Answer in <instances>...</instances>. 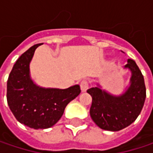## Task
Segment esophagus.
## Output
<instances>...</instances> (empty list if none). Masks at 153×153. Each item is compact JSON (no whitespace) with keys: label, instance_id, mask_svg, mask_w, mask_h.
Here are the masks:
<instances>
[{"label":"esophagus","instance_id":"34e87169","mask_svg":"<svg viewBox=\"0 0 153 153\" xmlns=\"http://www.w3.org/2000/svg\"><path fill=\"white\" fill-rule=\"evenodd\" d=\"M80 86V89H81V92H86L88 88V82L87 80H82L79 84Z\"/></svg>","mask_w":153,"mask_h":153}]
</instances>
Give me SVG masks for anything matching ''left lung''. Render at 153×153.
<instances>
[{"instance_id":"left-lung-1","label":"left lung","mask_w":153,"mask_h":153,"mask_svg":"<svg viewBox=\"0 0 153 153\" xmlns=\"http://www.w3.org/2000/svg\"><path fill=\"white\" fill-rule=\"evenodd\" d=\"M131 72L130 85L120 96H113L99 86L87 92L92 97L90 116L102 129L119 131L132 124L140 114L146 97L143 76L136 62L128 60L125 65Z\"/></svg>"}]
</instances>
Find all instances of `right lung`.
Here are the masks:
<instances>
[{
	"mask_svg": "<svg viewBox=\"0 0 153 153\" xmlns=\"http://www.w3.org/2000/svg\"><path fill=\"white\" fill-rule=\"evenodd\" d=\"M40 45H33L19 56L7 82V101L10 111L20 123L34 129L54 126L66 105L80 93L79 85L65 89L45 88L33 81L29 65Z\"/></svg>",
	"mask_w": 153,
	"mask_h": 153,
	"instance_id": "add662e5",
	"label": "right lung"
}]
</instances>
